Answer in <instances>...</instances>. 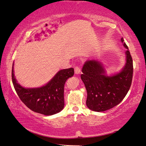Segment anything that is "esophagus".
I'll list each match as a JSON object with an SVG mask.
<instances>
[{
	"label": "esophagus",
	"mask_w": 146,
	"mask_h": 146,
	"mask_svg": "<svg viewBox=\"0 0 146 146\" xmlns=\"http://www.w3.org/2000/svg\"><path fill=\"white\" fill-rule=\"evenodd\" d=\"M81 71V70H80V68L79 66H75V73L76 74H79Z\"/></svg>",
	"instance_id": "1"
}]
</instances>
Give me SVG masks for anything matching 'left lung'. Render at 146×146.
<instances>
[{
    "label": "left lung",
    "mask_w": 146,
    "mask_h": 146,
    "mask_svg": "<svg viewBox=\"0 0 146 146\" xmlns=\"http://www.w3.org/2000/svg\"><path fill=\"white\" fill-rule=\"evenodd\" d=\"M123 41L121 39V41ZM123 46L127 48V63L119 73L106 76L101 63L96 60H88L83 65L81 78L87 92L86 106L90 110L104 111L115 107L123 100L131 88L133 61L125 42Z\"/></svg>",
    "instance_id": "left-lung-1"
}]
</instances>
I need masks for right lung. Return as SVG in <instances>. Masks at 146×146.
I'll use <instances>...</instances> for the list:
<instances>
[{
	"label": "right lung",
	"mask_w": 146,
	"mask_h": 146,
	"mask_svg": "<svg viewBox=\"0 0 146 146\" xmlns=\"http://www.w3.org/2000/svg\"><path fill=\"white\" fill-rule=\"evenodd\" d=\"M73 75V68L61 70L45 86L37 88H24L17 83L13 66L12 69V83L21 100L32 111L45 115L57 113L63 109L64 83Z\"/></svg>",
	"instance_id": "obj_1"
}]
</instances>
